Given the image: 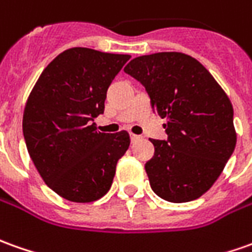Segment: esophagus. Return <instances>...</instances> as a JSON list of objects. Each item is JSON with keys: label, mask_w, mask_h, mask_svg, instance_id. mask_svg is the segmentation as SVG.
<instances>
[{"label": "esophagus", "mask_w": 252, "mask_h": 252, "mask_svg": "<svg viewBox=\"0 0 252 252\" xmlns=\"http://www.w3.org/2000/svg\"><path fill=\"white\" fill-rule=\"evenodd\" d=\"M139 139H140L139 135H135V133H131V140H132V142H136V140H139Z\"/></svg>", "instance_id": "obj_1"}]
</instances>
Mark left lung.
Instances as JSON below:
<instances>
[{"label":"left lung","mask_w":252,"mask_h":252,"mask_svg":"<svg viewBox=\"0 0 252 252\" xmlns=\"http://www.w3.org/2000/svg\"><path fill=\"white\" fill-rule=\"evenodd\" d=\"M148 92L167 139H150V188L171 203L196 200L211 188L236 146L233 107L211 73L189 55H143L124 67Z\"/></svg>","instance_id":"left-lung-1"}]
</instances>
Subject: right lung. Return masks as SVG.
Instances as JSON below:
<instances>
[{"mask_svg": "<svg viewBox=\"0 0 252 252\" xmlns=\"http://www.w3.org/2000/svg\"><path fill=\"white\" fill-rule=\"evenodd\" d=\"M129 55L70 48L41 73L23 114L27 152L44 182L74 203L109 191L117 161L129 148L126 131L97 132L109 85Z\"/></svg>", "mask_w": 252, "mask_h": 252, "instance_id": "right-lung-1", "label": "right lung"}]
</instances>
